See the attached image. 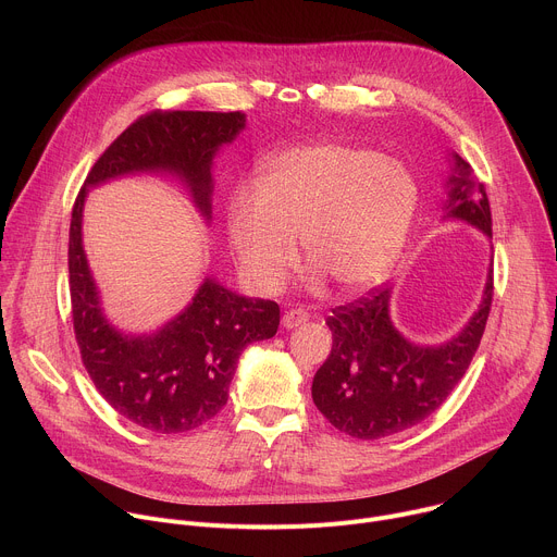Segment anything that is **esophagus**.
I'll use <instances>...</instances> for the list:
<instances>
[{"label":"esophagus","instance_id":"1","mask_svg":"<svg viewBox=\"0 0 557 557\" xmlns=\"http://www.w3.org/2000/svg\"><path fill=\"white\" fill-rule=\"evenodd\" d=\"M310 320V314L304 310V308H293V310H286L284 317H282V326L284 329H297L301 324H306Z\"/></svg>","mask_w":557,"mask_h":557}]
</instances>
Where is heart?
<instances>
[{
	"label": "heart",
	"instance_id": "obj_1",
	"mask_svg": "<svg viewBox=\"0 0 557 557\" xmlns=\"http://www.w3.org/2000/svg\"><path fill=\"white\" fill-rule=\"evenodd\" d=\"M419 207L412 172L368 147L301 145L277 153L262 189L237 187L226 233L237 269L258 293L275 295L306 258L342 290L381 282L399 260Z\"/></svg>",
	"mask_w": 557,
	"mask_h": 557
}]
</instances>
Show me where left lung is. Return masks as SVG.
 <instances>
[{"instance_id":"obj_1","label":"left lung","mask_w":557,"mask_h":557,"mask_svg":"<svg viewBox=\"0 0 557 557\" xmlns=\"http://www.w3.org/2000/svg\"><path fill=\"white\" fill-rule=\"evenodd\" d=\"M447 218L492 235V209L483 183L454 153ZM494 271L467 326L441 346H417L389 322V288L333 308L326 320L333 350L312 379V401L339 432L372 441L399 434L434 414L467 372L485 333L494 299Z\"/></svg>"}]
</instances>
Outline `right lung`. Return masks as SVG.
Listing matches in <instances>:
<instances>
[{
	"instance_id": "right-lung-1",
	"label": "right lung",
	"mask_w": 557,
	"mask_h": 557,
	"mask_svg": "<svg viewBox=\"0 0 557 557\" xmlns=\"http://www.w3.org/2000/svg\"><path fill=\"white\" fill-rule=\"evenodd\" d=\"M243 112L153 110L136 119L101 156L78 191L67 243L70 304L82 361L103 399L134 425L178 434L213 419L228 399L240 352L271 339L280 306L253 299L207 277L191 304L151 335L119 333L101 310L82 243L88 187L138 172L176 174L196 207L211 218V161L245 129Z\"/></svg>"
}]
</instances>
